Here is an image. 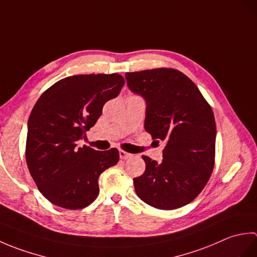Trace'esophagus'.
Segmentation results:
<instances>
[{
	"label": "esophagus",
	"instance_id": "1",
	"mask_svg": "<svg viewBox=\"0 0 257 257\" xmlns=\"http://www.w3.org/2000/svg\"><path fill=\"white\" fill-rule=\"evenodd\" d=\"M132 156H133L132 154H128V152H125V151H123V150H120V151H119L120 159H128V158H130Z\"/></svg>",
	"mask_w": 257,
	"mask_h": 257
}]
</instances>
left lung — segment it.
I'll list each match as a JSON object with an SVG mask.
<instances>
[{
    "label": "left lung",
    "instance_id": "1",
    "mask_svg": "<svg viewBox=\"0 0 257 257\" xmlns=\"http://www.w3.org/2000/svg\"><path fill=\"white\" fill-rule=\"evenodd\" d=\"M129 89L146 100L145 129L166 143L162 162L143 156L146 170L134 179L147 204L174 210L193 201L214 167L216 125L211 106L198 87L173 68L127 73Z\"/></svg>",
    "mask_w": 257,
    "mask_h": 257
}]
</instances>
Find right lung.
Here are the masks:
<instances>
[{"label": "right lung", "instance_id": "right-lung-1", "mask_svg": "<svg viewBox=\"0 0 257 257\" xmlns=\"http://www.w3.org/2000/svg\"><path fill=\"white\" fill-rule=\"evenodd\" d=\"M124 79L119 74L69 76L38 98L27 122L26 163L38 190L53 204L84 209L99 194L100 174L119 161L116 148L78 147L116 98Z\"/></svg>", "mask_w": 257, "mask_h": 257}]
</instances>
